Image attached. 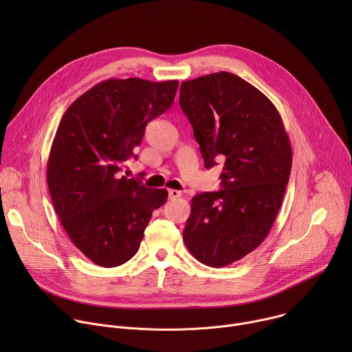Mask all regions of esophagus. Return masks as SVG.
I'll list each match as a JSON object with an SVG mask.
<instances>
[{
	"mask_svg": "<svg viewBox=\"0 0 352 352\" xmlns=\"http://www.w3.org/2000/svg\"><path fill=\"white\" fill-rule=\"evenodd\" d=\"M181 196H182L181 190H177V189H170L168 190V197L170 199H177V197H181Z\"/></svg>",
	"mask_w": 352,
	"mask_h": 352,
	"instance_id": "34e87169",
	"label": "esophagus"
}]
</instances>
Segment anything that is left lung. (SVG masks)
<instances>
[{
  "label": "left lung",
  "instance_id": "obj_1",
  "mask_svg": "<svg viewBox=\"0 0 352 352\" xmlns=\"http://www.w3.org/2000/svg\"><path fill=\"white\" fill-rule=\"evenodd\" d=\"M179 106L205 167L224 162L223 189L192 197L184 242L200 263L224 267L252 252L270 232L288 184L292 148L274 104L234 74L182 82Z\"/></svg>",
  "mask_w": 352,
  "mask_h": 352
}]
</instances>
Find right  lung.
<instances>
[{
	"instance_id": "1",
	"label": "right lung",
	"mask_w": 352,
	"mask_h": 352,
	"mask_svg": "<svg viewBox=\"0 0 352 352\" xmlns=\"http://www.w3.org/2000/svg\"><path fill=\"white\" fill-rule=\"evenodd\" d=\"M178 80L139 78L97 83L68 107L47 163V184L68 236L93 263L116 267L140 246L168 192L121 175L136 159L147 122L166 113Z\"/></svg>"
}]
</instances>
